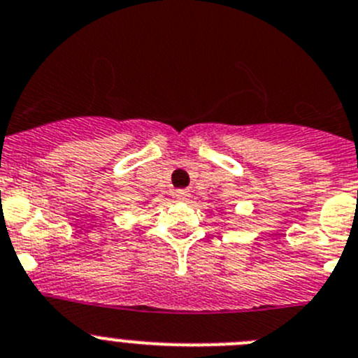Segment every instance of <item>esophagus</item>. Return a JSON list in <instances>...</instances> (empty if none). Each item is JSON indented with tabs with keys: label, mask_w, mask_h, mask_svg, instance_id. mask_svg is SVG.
<instances>
[{
	"label": "esophagus",
	"mask_w": 358,
	"mask_h": 358,
	"mask_svg": "<svg viewBox=\"0 0 358 358\" xmlns=\"http://www.w3.org/2000/svg\"><path fill=\"white\" fill-rule=\"evenodd\" d=\"M173 196H175L176 201L183 203V201H187V199L191 198V192L187 191V189H178V191H175V194H173Z\"/></svg>",
	"instance_id": "34e87169"
}]
</instances>
